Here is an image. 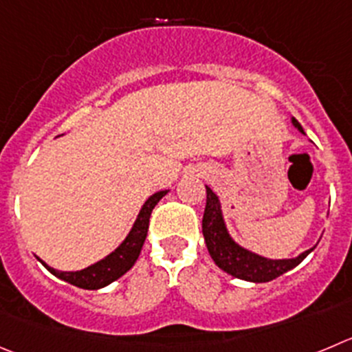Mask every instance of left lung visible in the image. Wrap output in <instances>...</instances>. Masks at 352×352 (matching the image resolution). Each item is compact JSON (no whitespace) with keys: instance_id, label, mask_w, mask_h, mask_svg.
Listing matches in <instances>:
<instances>
[{"instance_id":"left-lung-1","label":"left lung","mask_w":352,"mask_h":352,"mask_svg":"<svg viewBox=\"0 0 352 352\" xmlns=\"http://www.w3.org/2000/svg\"><path fill=\"white\" fill-rule=\"evenodd\" d=\"M292 123L304 133L300 123L297 120H292ZM203 236H205L206 248L222 271L228 274L239 278L245 281H254V283H265V281L276 280L278 276L285 274L287 271L294 269L295 265L300 264L302 258L313 252L305 250L295 258H283V261H269V258L261 257L257 254L245 250L241 246L236 245L228 234V229L222 219L221 205L219 198L212 192L210 187H206V206L203 213Z\"/></svg>"}]
</instances>
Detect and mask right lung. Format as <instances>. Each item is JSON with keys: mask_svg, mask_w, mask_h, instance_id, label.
Segmentation results:
<instances>
[{"mask_svg": "<svg viewBox=\"0 0 352 352\" xmlns=\"http://www.w3.org/2000/svg\"><path fill=\"white\" fill-rule=\"evenodd\" d=\"M165 195L166 191H160L147 199L146 205L140 210L139 217H137L135 224L131 228L130 234L126 236V239L118 246L113 254L107 255L106 258H102L97 264L90 265V267L87 269H81V271L76 272L55 271V269H52L50 265H47L43 261L41 264L54 276H57V278H60V280L67 281V283L74 285V287L78 288L97 290V288L107 287L109 283L116 281L118 278H121L124 272L130 271L131 265L135 264V261L140 255V250H142L144 241H146L147 229H149L151 212H153V208L157 205V201H160Z\"/></svg>", "mask_w": 352, "mask_h": 352, "instance_id": "obj_1", "label": "right lung"}]
</instances>
